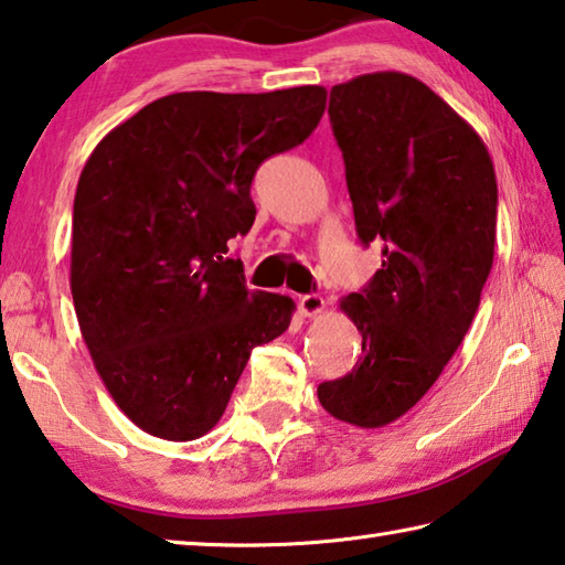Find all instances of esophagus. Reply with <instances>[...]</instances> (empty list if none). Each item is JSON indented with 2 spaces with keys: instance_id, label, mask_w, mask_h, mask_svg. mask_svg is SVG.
I'll use <instances>...</instances> for the list:
<instances>
[{
  "instance_id": "1",
  "label": "esophagus",
  "mask_w": 565,
  "mask_h": 565,
  "mask_svg": "<svg viewBox=\"0 0 565 565\" xmlns=\"http://www.w3.org/2000/svg\"><path fill=\"white\" fill-rule=\"evenodd\" d=\"M326 309V301H323V296H318V294H306V296H301L299 299V311H301V316H318Z\"/></svg>"
}]
</instances>
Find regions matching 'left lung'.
<instances>
[{
    "label": "left lung",
    "instance_id": "8db88e82",
    "mask_svg": "<svg viewBox=\"0 0 565 565\" xmlns=\"http://www.w3.org/2000/svg\"><path fill=\"white\" fill-rule=\"evenodd\" d=\"M328 116L358 237L383 242V266L341 299L363 353L318 399L373 429L415 407L465 341L494 262L497 175L479 132L399 71L333 86Z\"/></svg>",
    "mask_w": 565,
    "mask_h": 565
}]
</instances>
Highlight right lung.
Listing matches in <instances>:
<instances>
[{
    "label": "right lung",
    "mask_w": 565,
    "mask_h": 565,
    "mask_svg": "<svg viewBox=\"0 0 565 565\" xmlns=\"http://www.w3.org/2000/svg\"><path fill=\"white\" fill-rule=\"evenodd\" d=\"M326 96L323 86L170 94L86 160L71 294L100 381L142 433L170 443L207 435L252 348L289 328L296 303L249 291L227 242L252 230L256 170L311 136Z\"/></svg>",
    "instance_id": "obj_1"
}]
</instances>
